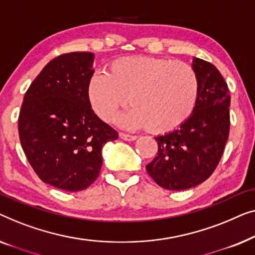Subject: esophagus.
<instances>
[{
    "label": "esophagus",
    "instance_id": "1",
    "mask_svg": "<svg viewBox=\"0 0 255 255\" xmlns=\"http://www.w3.org/2000/svg\"><path fill=\"white\" fill-rule=\"evenodd\" d=\"M119 136H120V138H123V139H125V141H128V142H130V141H135V139L137 138V136L129 135V134H125V132H119Z\"/></svg>",
    "mask_w": 255,
    "mask_h": 255
}]
</instances>
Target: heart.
<instances>
[{"label":"heart","instance_id":"1","mask_svg":"<svg viewBox=\"0 0 255 255\" xmlns=\"http://www.w3.org/2000/svg\"><path fill=\"white\" fill-rule=\"evenodd\" d=\"M200 93L195 70L166 57L127 56L114 60L107 73H95L87 87L89 103L104 121H111L128 103L119 119L127 128H148L165 134L185 124Z\"/></svg>","mask_w":255,"mask_h":255}]
</instances>
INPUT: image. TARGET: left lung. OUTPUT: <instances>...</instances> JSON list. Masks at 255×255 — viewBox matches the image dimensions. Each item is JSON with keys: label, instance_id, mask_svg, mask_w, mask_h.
I'll return each mask as SVG.
<instances>
[{"label": "left lung", "instance_id": "1", "mask_svg": "<svg viewBox=\"0 0 255 255\" xmlns=\"http://www.w3.org/2000/svg\"><path fill=\"white\" fill-rule=\"evenodd\" d=\"M200 93L191 118L178 129L157 136L158 152L146 172L168 191H184L206 181L223 155L230 130V92L217 68L193 57Z\"/></svg>", "mask_w": 255, "mask_h": 255}]
</instances>
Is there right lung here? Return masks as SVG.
<instances>
[{
    "instance_id": "1",
    "label": "right lung",
    "mask_w": 255,
    "mask_h": 255,
    "mask_svg": "<svg viewBox=\"0 0 255 255\" xmlns=\"http://www.w3.org/2000/svg\"><path fill=\"white\" fill-rule=\"evenodd\" d=\"M93 60V53L74 52L49 61L21 104L18 132L25 156L42 181L62 191H83L93 184L103 146L118 138L89 103Z\"/></svg>"
}]
</instances>
